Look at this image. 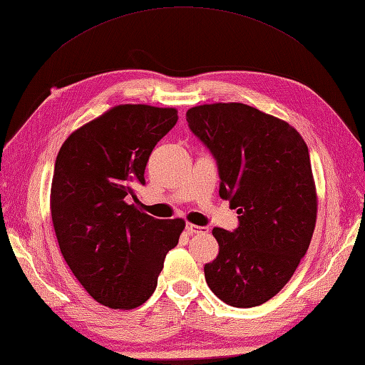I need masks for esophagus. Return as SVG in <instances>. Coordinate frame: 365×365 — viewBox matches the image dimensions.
<instances>
[{
	"label": "esophagus",
	"instance_id": "esophagus-1",
	"mask_svg": "<svg viewBox=\"0 0 365 365\" xmlns=\"http://www.w3.org/2000/svg\"><path fill=\"white\" fill-rule=\"evenodd\" d=\"M185 232H187L189 235H206L207 232H210V228L187 224V225H185Z\"/></svg>",
	"mask_w": 365,
	"mask_h": 365
}]
</instances>
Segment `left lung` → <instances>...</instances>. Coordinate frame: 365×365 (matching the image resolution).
Instances as JSON below:
<instances>
[{
  "mask_svg": "<svg viewBox=\"0 0 365 365\" xmlns=\"http://www.w3.org/2000/svg\"><path fill=\"white\" fill-rule=\"evenodd\" d=\"M185 120L217 163L220 198L240 214L233 232L212 230L219 255L205 264L206 284L228 306H259L292 279L314 235L307 145L288 123L245 103L193 107Z\"/></svg>",
  "mask_w": 365,
  "mask_h": 365,
  "instance_id": "obj_1",
  "label": "left lung"
}]
</instances>
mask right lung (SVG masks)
<instances>
[{
	"label": "right lung",
	"instance_id": "add662e5",
	"mask_svg": "<svg viewBox=\"0 0 365 365\" xmlns=\"http://www.w3.org/2000/svg\"><path fill=\"white\" fill-rule=\"evenodd\" d=\"M178 111L118 106L64 141L55 162L50 210L66 263L102 306L135 309L158 287L163 259L180 241L182 219L141 212L135 187Z\"/></svg>",
	"mask_w": 365,
	"mask_h": 365
}]
</instances>
